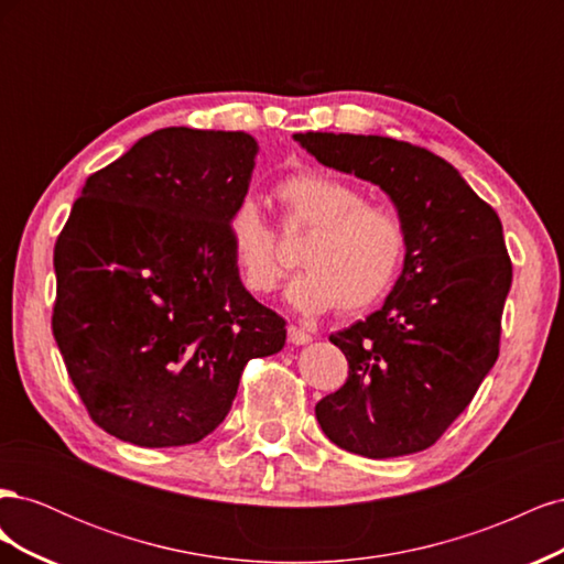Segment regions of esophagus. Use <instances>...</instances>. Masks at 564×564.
Here are the masks:
<instances>
[{
    "label": "esophagus",
    "mask_w": 564,
    "mask_h": 564,
    "mask_svg": "<svg viewBox=\"0 0 564 564\" xmlns=\"http://www.w3.org/2000/svg\"><path fill=\"white\" fill-rule=\"evenodd\" d=\"M286 338H289V344H294V346H305V344H311V340H313L311 332L296 327V324H292V327L286 329Z\"/></svg>",
    "instance_id": "1"
}]
</instances>
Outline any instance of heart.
<instances>
[{
  "label": "heart",
  "instance_id": "obj_1",
  "mask_svg": "<svg viewBox=\"0 0 564 564\" xmlns=\"http://www.w3.org/2000/svg\"><path fill=\"white\" fill-rule=\"evenodd\" d=\"M286 226L308 230L299 245L303 265L286 286L299 313L332 308L365 311L395 284L406 251V232L395 212L365 202V195L327 172H296L275 185ZM235 275L247 292L263 296L284 275V261L259 204L245 197L228 218Z\"/></svg>",
  "mask_w": 564,
  "mask_h": 564
}]
</instances>
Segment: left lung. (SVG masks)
<instances>
[{
  "label": "left lung",
  "mask_w": 564,
  "mask_h": 564,
  "mask_svg": "<svg viewBox=\"0 0 564 564\" xmlns=\"http://www.w3.org/2000/svg\"><path fill=\"white\" fill-rule=\"evenodd\" d=\"M329 169L379 185L406 232L400 278L367 319L329 336L348 381L315 404L336 447L367 458L435 445L499 357L513 282L501 220L431 150L355 133H294Z\"/></svg>",
  "instance_id": "1"
}]
</instances>
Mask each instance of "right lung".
<instances>
[{
	"label": "right lung",
	"mask_w": 564,
	"mask_h": 564,
	"mask_svg": "<svg viewBox=\"0 0 564 564\" xmlns=\"http://www.w3.org/2000/svg\"><path fill=\"white\" fill-rule=\"evenodd\" d=\"M256 152L245 131H152L87 178L58 235L54 338L89 416L131 445H195L245 365L284 348L228 245Z\"/></svg>",
	"instance_id": "add662e5"
}]
</instances>
